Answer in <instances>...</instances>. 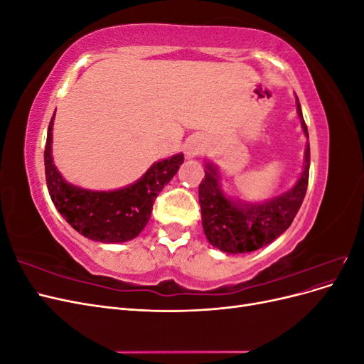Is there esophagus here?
Here are the masks:
<instances>
[{"instance_id":"obj_1","label":"esophagus","mask_w":364,"mask_h":364,"mask_svg":"<svg viewBox=\"0 0 364 364\" xmlns=\"http://www.w3.org/2000/svg\"><path fill=\"white\" fill-rule=\"evenodd\" d=\"M203 150V146L199 144V142H193V144L188 146V156H194V155H199V153Z\"/></svg>"}]
</instances>
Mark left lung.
I'll list each match as a JSON object with an SVG mask.
<instances>
[{
  "label": "left lung",
  "mask_w": 364,
  "mask_h": 364,
  "mask_svg": "<svg viewBox=\"0 0 364 364\" xmlns=\"http://www.w3.org/2000/svg\"><path fill=\"white\" fill-rule=\"evenodd\" d=\"M297 114L302 118L299 100ZM302 129L308 138L306 124ZM310 176V144L305 150L304 171L293 188L266 203L241 205L228 199L220 190L217 168L206 164L205 179L199 185L202 225L209 243L226 253H245L270 245L287 230L304 202Z\"/></svg>",
  "instance_id": "left-lung-1"
}]
</instances>
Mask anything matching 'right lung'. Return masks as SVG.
<instances>
[{
    "label": "right lung",
    "instance_id": "obj_1",
    "mask_svg": "<svg viewBox=\"0 0 364 364\" xmlns=\"http://www.w3.org/2000/svg\"><path fill=\"white\" fill-rule=\"evenodd\" d=\"M54 118V117H53ZM53 118L48 126L46 179L53 203L62 217L82 235L102 243H123L146 228L158 194L183 162V155L153 164L142 178L123 190L87 191L65 182L51 158Z\"/></svg>",
    "mask_w": 364,
    "mask_h": 364
}]
</instances>
